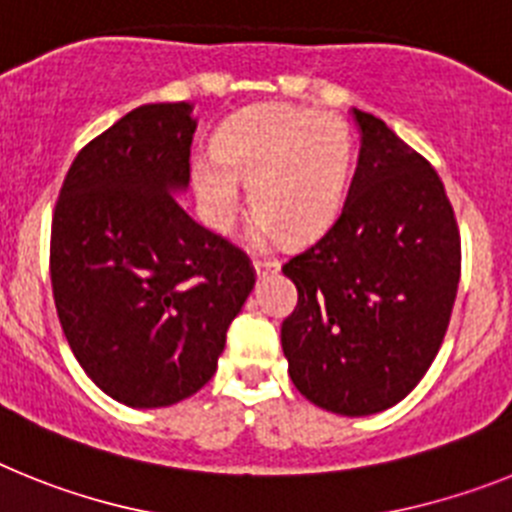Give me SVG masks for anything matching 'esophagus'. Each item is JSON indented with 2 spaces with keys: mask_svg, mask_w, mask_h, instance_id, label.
<instances>
[{
  "mask_svg": "<svg viewBox=\"0 0 512 512\" xmlns=\"http://www.w3.org/2000/svg\"><path fill=\"white\" fill-rule=\"evenodd\" d=\"M255 270L257 275H268V273H275V270L281 268V262L275 260V257H255Z\"/></svg>",
  "mask_w": 512,
  "mask_h": 512,
  "instance_id": "obj_1",
  "label": "esophagus"
}]
</instances>
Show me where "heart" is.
<instances>
[{
    "label": "heart",
    "mask_w": 512,
    "mask_h": 512,
    "mask_svg": "<svg viewBox=\"0 0 512 512\" xmlns=\"http://www.w3.org/2000/svg\"><path fill=\"white\" fill-rule=\"evenodd\" d=\"M353 136L332 113L291 105H257L221 126L213 157L193 159L190 175L203 219L229 231L239 208V182L250 185L257 239L309 242L330 229L348 190Z\"/></svg>",
    "instance_id": "b5f03b06"
}]
</instances>
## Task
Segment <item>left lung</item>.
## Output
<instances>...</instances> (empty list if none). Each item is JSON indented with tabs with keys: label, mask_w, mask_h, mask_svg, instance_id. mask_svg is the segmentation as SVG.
<instances>
[{
	"label": "left lung",
	"mask_w": 512,
	"mask_h": 512,
	"mask_svg": "<svg viewBox=\"0 0 512 512\" xmlns=\"http://www.w3.org/2000/svg\"><path fill=\"white\" fill-rule=\"evenodd\" d=\"M361 154L322 239L283 265L299 304L281 345L293 386L337 415L402 402L441 350L461 237L438 172L381 118L353 110Z\"/></svg>",
	"instance_id": "8db88e82"
}]
</instances>
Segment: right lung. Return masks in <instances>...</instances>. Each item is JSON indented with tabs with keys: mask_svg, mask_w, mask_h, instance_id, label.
<instances>
[{
	"mask_svg": "<svg viewBox=\"0 0 512 512\" xmlns=\"http://www.w3.org/2000/svg\"><path fill=\"white\" fill-rule=\"evenodd\" d=\"M190 102H154L84 146L51 221V286L84 373L115 402L170 407L206 386L255 288L250 257L195 224Z\"/></svg>",
	"mask_w": 512,
	"mask_h": 512,
	"instance_id": "1",
	"label": "right lung"
}]
</instances>
